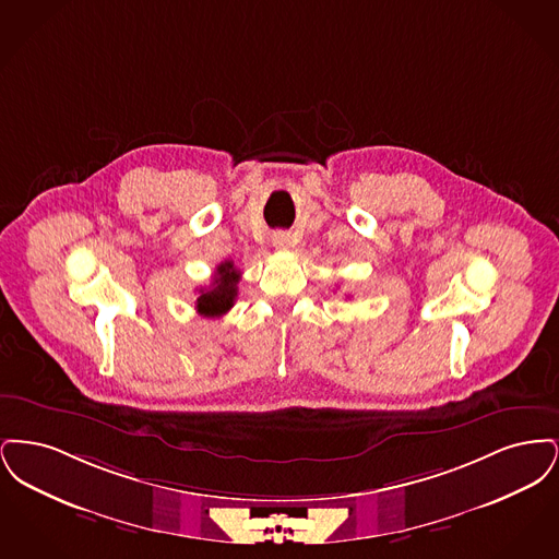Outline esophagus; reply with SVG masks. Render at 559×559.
Instances as JSON below:
<instances>
[{
    "instance_id": "esophagus-1",
    "label": "esophagus",
    "mask_w": 559,
    "mask_h": 559,
    "mask_svg": "<svg viewBox=\"0 0 559 559\" xmlns=\"http://www.w3.org/2000/svg\"><path fill=\"white\" fill-rule=\"evenodd\" d=\"M272 242H274V247H278V249H285V247H289L292 237H289L287 233H276V235L272 237Z\"/></svg>"
}]
</instances>
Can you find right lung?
I'll list each match as a JSON object with an SVG mask.
<instances>
[{
  "mask_svg": "<svg viewBox=\"0 0 559 559\" xmlns=\"http://www.w3.org/2000/svg\"><path fill=\"white\" fill-rule=\"evenodd\" d=\"M239 281L240 270H237L235 262H222L215 267L212 285L207 289H201V295L197 297V312L207 319L224 317L235 306Z\"/></svg>",
  "mask_w": 559,
  "mask_h": 559,
  "instance_id": "right-lung-1",
  "label": "right lung"
}]
</instances>
